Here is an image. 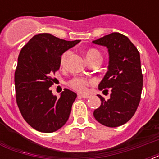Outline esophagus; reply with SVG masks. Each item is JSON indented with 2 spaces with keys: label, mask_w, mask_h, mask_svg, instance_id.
<instances>
[{
  "label": "esophagus",
  "mask_w": 159,
  "mask_h": 159,
  "mask_svg": "<svg viewBox=\"0 0 159 159\" xmlns=\"http://www.w3.org/2000/svg\"><path fill=\"white\" fill-rule=\"evenodd\" d=\"M78 97H82V98H86V99H87V98H89L90 96H89V95L79 94V95H78Z\"/></svg>",
  "instance_id": "1"
}]
</instances>
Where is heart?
Listing matches in <instances>:
<instances>
[{
  "label": "heart",
  "mask_w": 159,
  "mask_h": 159,
  "mask_svg": "<svg viewBox=\"0 0 159 159\" xmlns=\"http://www.w3.org/2000/svg\"><path fill=\"white\" fill-rule=\"evenodd\" d=\"M70 55H71V51L67 50L65 51L64 53L61 55L60 57V63L62 66H65L67 63V60L69 58ZM85 55L87 57V61L91 62L93 60L99 58L102 59V55L100 53V52L95 48H89L85 52ZM93 83V81L89 78H86V77H75L72 78L71 80L68 81L67 84L71 88H72L75 91H77L78 92H86L87 91V88L90 85H92Z\"/></svg>",
  "instance_id": "1"
}]
</instances>
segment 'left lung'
Wrapping results in <instances>:
<instances>
[{"label": "left lung", "mask_w": 159, "mask_h": 159, "mask_svg": "<svg viewBox=\"0 0 159 159\" xmlns=\"http://www.w3.org/2000/svg\"><path fill=\"white\" fill-rule=\"evenodd\" d=\"M93 43L108 48V72L98 88L111 91L107 101L98 95L102 104L93 115L103 125L118 127L133 117L140 102L143 88L140 55L128 37L117 32L94 40Z\"/></svg>", "instance_id": "8db88e82"}]
</instances>
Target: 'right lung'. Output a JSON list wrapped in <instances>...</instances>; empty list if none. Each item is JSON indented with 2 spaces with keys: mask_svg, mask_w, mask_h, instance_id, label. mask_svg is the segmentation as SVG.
<instances>
[{
  "mask_svg": "<svg viewBox=\"0 0 159 159\" xmlns=\"http://www.w3.org/2000/svg\"><path fill=\"white\" fill-rule=\"evenodd\" d=\"M80 40L67 41L50 34H36L21 48L15 72L16 103L25 120L36 130L52 133L69 118L77 94L64 88L57 98L49 87L60 57Z\"/></svg>",
  "mask_w": 159,
  "mask_h": 159,
  "instance_id": "right-lung-1",
  "label": "right lung"
}]
</instances>
